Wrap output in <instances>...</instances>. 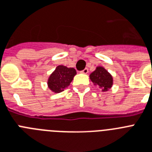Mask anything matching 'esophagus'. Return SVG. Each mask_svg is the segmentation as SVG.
I'll list each match as a JSON object with an SVG mask.
<instances>
[{
	"instance_id": "esophagus-1",
	"label": "esophagus",
	"mask_w": 152,
	"mask_h": 152,
	"mask_svg": "<svg viewBox=\"0 0 152 152\" xmlns=\"http://www.w3.org/2000/svg\"><path fill=\"white\" fill-rule=\"evenodd\" d=\"M81 73H82V74H88V68H85L83 70V71H81Z\"/></svg>"
}]
</instances>
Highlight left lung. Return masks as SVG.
<instances>
[{
	"label": "left lung",
	"instance_id": "left-lung-1",
	"mask_svg": "<svg viewBox=\"0 0 152 152\" xmlns=\"http://www.w3.org/2000/svg\"><path fill=\"white\" fill-rule=\"evenodd\" d=\"M94 85L99 87L102 91H106L111 88L113 84L112 75L103 67H97L89 76Z\"/></svg>",
	"mask_w": 152,
	"mask_h": 152
}]
</instances>
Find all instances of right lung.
<instances>
[{
	"instance_id": "1",
	"label": "right lung",
	"mask_w": 152,
	"mask_h": 152,
	"mask_svg": "<svg viewBox=\"0 0 152 152\" xmlns=\"http://www.w3.org/2000/svg\"><path fill=\"white\" fill-rule=\"evenodd\" d=\"M76 74L73 67L68 68L64 65H59L49 77L48 88L55 93H60L68 87Z\"/></svg>"
}]
</instances>
